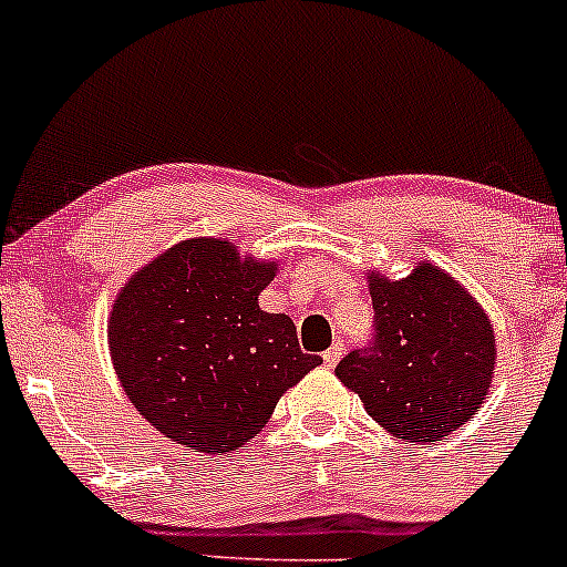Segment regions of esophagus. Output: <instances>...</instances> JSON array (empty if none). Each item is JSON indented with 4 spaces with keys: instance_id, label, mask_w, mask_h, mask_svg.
<instances>
[{
    "instance_id": "esophagus-1",
    "label": "esophagus",
    "mask_w": 567,
    "mask_h": 567,
    "mask_svg": "<svg viewBox=\"0 0 567 567\" xmlns=\"http://www.w3.org/2000/svg\"><path fill=\"white\" fill-rule=\"evenodd\" d=\"M343 351H346L343 343H332L330 349L324 351V364H327V368H334V364L340 362V357H343Z\"/></svg>"
}]
</instances>
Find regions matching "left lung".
<instances>
[{
    "label": "left lung",
    "mask_w": 567,
    "mask_h": 567,
    "mask_svg": "<svg viewBox=\"0 0 567 567\" xmlns=\"http://www.w3.org/2000/svg\"><path fill=\"white\" fill-rule=\"evenodd\" d=\"M373 340L334 368L392 435L432 443L476 413L495 368V332L441 267L419 261L403 281L370 276Z\"/></svg>",
    "instance_id": "obj_1"
}]
</instances>
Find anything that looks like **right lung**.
Wrapping results in <instances>:
<instances>
[{"instance_id": "obj_1", "label": "right lung", "mask_w": 567, "mask_h": 567, "mask_svg": "<svg viewBox=\"0 0 567 567\" xmlns=\"http://www.w3.org/2000/svg\"><path fill=\"white\" fill-rule=\"evenodd\" d=\"M270 261H243L227 240H184L121 289L111 354L126 398L164 437L203 454L235 452L321 357L302 354L289 316L257 297Z\"/></svg>"}]
</instances>
